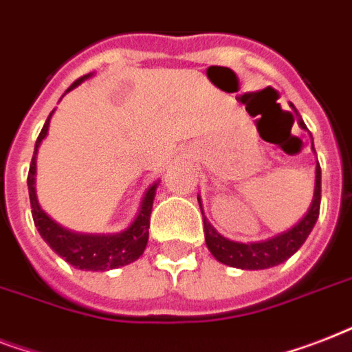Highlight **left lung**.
<instances>
[{"mask_svg":"<svg viewBox=\"0 0 352 352\" xmlns=\"http://www.w3.org/2000/svg\"><path fill=\"white\" fill-rule=\"evenodd\" d=\"M292 109L296 111L294 106H292ZM296 117H298V124H300L301 129L309 131L298 111H296ZM312 149H314V142H312ZM197 201L201 212H203L201 197H197ZM320 201H322V170H320V164L316 160V181H314V195H312L311 206L294 226H290L281 234L272 235L268 239L241 243V241H232L225 235H221L214 226L210 225V221L203 214L206 246L217 261L228 265V267L241 268V270H265V268L278 267V265L287 261L290 256H294L296 252L300 250V246L305 243V239L316 225L318 215H320Z\"/></svg>","mask_w":352,"mask_h":352,"instance_id":"obj_1","label":"left lung"}]
</instances>
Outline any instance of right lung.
<instances>
[{"label": "right lung", "mask_w": 352, "mask_h": 352, "mask_svg": "<svg viewBox=\"0 0 352 352\" xmlns=\"http://www.w3.org/2000/svg\"><path fill=\"white\" fill-rule=\"evenodd\" d=\"M91 74H85L80 80H76L65 93L78 87ZM52 113L49 115V118L41 127L40 135H38L34 155H32V160H30L29 177H27L30 208H32V219H34L36 228L43 237V241L56 252L58 256L63 257L69 265H73L74 268H80V270L104 272V270H113V268H120L124 265L137 261L146 250V245H148L149 215H151V208H153V199L159 181L149 184L148 190L144 192V197L140 201L135 219L129 223L127 228L117 232V234H80V232H73L65 228V226L58 225L56 221L51 219L41 210L38 197H36V155H38L41 140L47 137Z\"/></svg>", "instance_id": "obj_1"}]
</instances>
